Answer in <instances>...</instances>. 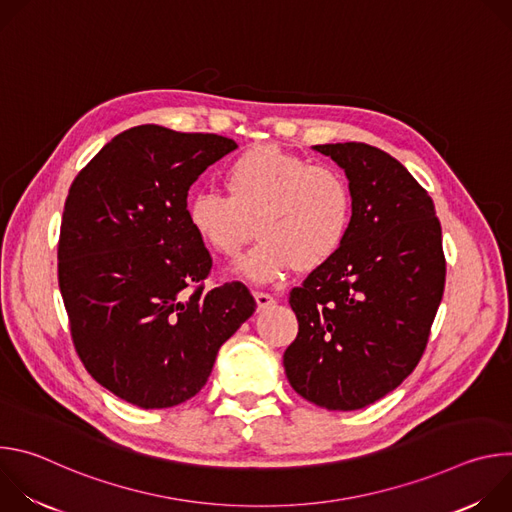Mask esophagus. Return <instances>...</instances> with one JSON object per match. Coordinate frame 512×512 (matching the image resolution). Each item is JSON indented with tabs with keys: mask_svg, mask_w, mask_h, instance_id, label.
Segmentation results:
<instances>
[{
	"mask_svg": "<svg viewBox=\"0 0 512 512\" xmlns=\"http://www.w3.org/2000/svg\"><path fill=\"white\" fill-rule=\"evenodd\" d=\"M253 296H255V302H257V310H265V308H269V306L275 304L273 296L265 294V291H255Z\"/></svg>",
	"mask_w": 512,
	"mask_h": 512,
	"instance_id": "esophagus-1",
	"label": "esophagus"
}]
</instances>
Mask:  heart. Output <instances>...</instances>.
I'll list each match as a JSON object with an SVG mask.
<instances>
[{"label": "heart", "mask_w": 512, "mask_h": 512, "mask_svg": "<svg viewBox=\"0 0 512 512\" xmlns=\"http://www.w3.org/2000/svg\"><path fill=\"white\" fill-rule=\"evenodd\" d=\"M225 186L229 196L204 190L190 200L188 225L223 257H237L259 233L263 241L237 265L251 283L324 267L350 233L352 190L332 166L255 145L229 164Z\"/></svg>", "instance_id": "1"}]
</instances>
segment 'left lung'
I'll use <instances>...</instances> for the list:
<instances>
[{
  "label": "left lung",
  "instance_id": "left-lung-1",
  "mask_svg": "<svg viewBox=\"0 0 512 512\" xmlns=\"http://www.w3.org/2000/svg\"><path fill=\"white\" fill-rule=\"evenodd\" d=\"M312 150L346 174L354 212L340 251L289 294L300 330L283 354L289 385L330 411H356L417 367L446 283L442 227L403 164L367 143Z\"/></svg>",
  "mask_w": 512,
  "mask_h": 512
}]
</instances>
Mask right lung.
<instances>
[{"instance_id": "add662e5", "label": "right lung", "mask_w": 512, "mask_h": 512, "mask_svg": "<svg viewBox=\"0 0 512 512\" xmlns=\"http://www.w3.org/2000/svg\"><path fill=\"white\" fill-rule=\"evenodd\" d=\"M239 145L214 133L137 125L72 182L60 225L58 285L91 377L141 409L194 397L255 300L239 283L204 291L210 255L188 225L198 176Z\"/></svg>"}]
</instances>
